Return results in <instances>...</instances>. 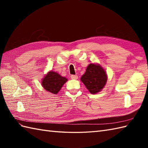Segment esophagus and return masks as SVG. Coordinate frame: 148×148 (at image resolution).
I'll return each instance as SVG.
<instances>
[{"label":"esophagus","instance_id":"34e87169","mask_svg":"<svg viewBox=\"0 0 148 148\" xmlns=\"http://www.w3.org/2000/svg\"><path fill=\"white\" fill-rule=\"evenodd\" d=\"M71 77L72 79H77L78 78V76H77V75H71Z\"/></svg>","mask_w":148,"mask_h":148}]
</instances>
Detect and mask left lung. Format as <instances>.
<instances>
[{"instance_id": "obj_1", "label": "left lung", "mask_w": 148, "mask_h": 148, "mask_svg": "<svg viewBox=\"0 0 148 148\" xmlns=\"http://www.w3.org/2000/svg\"><path fill=\"white\" fill-rule=\"evenodd\" d=\"M107 75L106 71L101 66L90 64L86 68L85 73L81 78L89 92L97 93L103 88L107 82Z\"/></svg>"}]
</instances>
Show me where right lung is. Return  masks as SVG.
Wrapping results in <instances>:
<instances>
[{"instance_id":"add662e5","label":"right lung","mask_w":148,"mask_h":148,"mask_svg":"<svg viewBox=\"0 0 148 148\" xmlns=\"http://www.w3.org/2000/svg\"><path fill=\"white\" fill-rule=\"evenodd\" d=\"M67 79L53 71H50L44 77L42 85L44 88L53 94L57 93L62 86L67 82Z\"/></svg>"}]
</instances>
